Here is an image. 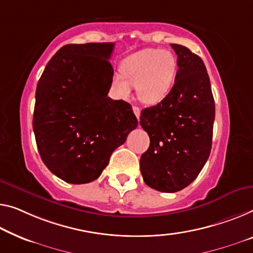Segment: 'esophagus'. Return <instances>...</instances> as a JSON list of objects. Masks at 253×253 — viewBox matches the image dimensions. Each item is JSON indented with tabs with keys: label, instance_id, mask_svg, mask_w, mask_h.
Returning a JSON list of instances; mask_svg holds the SVG:
<instances>
[{
	"label": "esophagus",
	"instance_id": "esophagus-1",
	"mask_svg": "<svg viewBox=\"0 0 253 253\" xmlns=\"http://www.w3.org/2000/svg\"><path fill=\"white\" fill-rule=\"evenodd\" d=\"M133 111H134L135 116H136L137 120H139V116H141V110H139V108L138 107H133Z\"/></svg>",
	"mask_w": 253,
	"mask_h": 253
}]
</instances>
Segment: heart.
Listing matches in <instances>:
<instances>
[{"instance_id":"obj_1","label":"heart","mask_w":253,"mask_h":253,"mask_svg":"<svg viewBox=\"0 0 253 253\" xmlns=\"http://www.w3.org/2000/svg\"><path fill=\"white\" fill-rule=\"evenodd\" d=\"M176 73L177 59L170 51L145 48L124 60L120 73L112 77V87L119 96L126 97L130 86H136L139 101L156 104L170 93Z\"/></svg>"}]
</instances>
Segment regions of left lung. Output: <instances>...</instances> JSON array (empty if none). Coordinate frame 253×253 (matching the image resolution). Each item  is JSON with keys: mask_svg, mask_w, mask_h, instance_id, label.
<instances>
[{"mask_svg": "<svg viewBox=\"0 0 253 253\" xmlns=\"http://www.w3.org/2000/svg\"><path fill=\"white\" fill-rule=\"evenodd\" d=\"M177 54L174 86L165 99L143 109L141 126L150 137L139 168L151 188L174 193L193 182L208 160L214 101L206 66L187 47L170 44Z\"/></svg>", "mask_w": 253, "mask_h": 253, "instance_id": "8db88e82", "label": "left lung"}]
</instances>
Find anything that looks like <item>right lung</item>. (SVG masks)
<instances>
[{
    "label": "right lung",
    "instance_id": "right-lung-1",
    "mask_svg": "<svg viewBox=\"0 0 253 253\" xmlns=\"http://www.w3.org/2000/svg\"><path fill=\"white\" fill-rule=\"evenodd\" d=\"M114 43L68 44L36 87L33 129L43 163L71 184L96 179L137 119L129 103L108 97Z\"/></svg>",
    "mask_w": 253,
    "mask_h": 253
}]
</instances>
